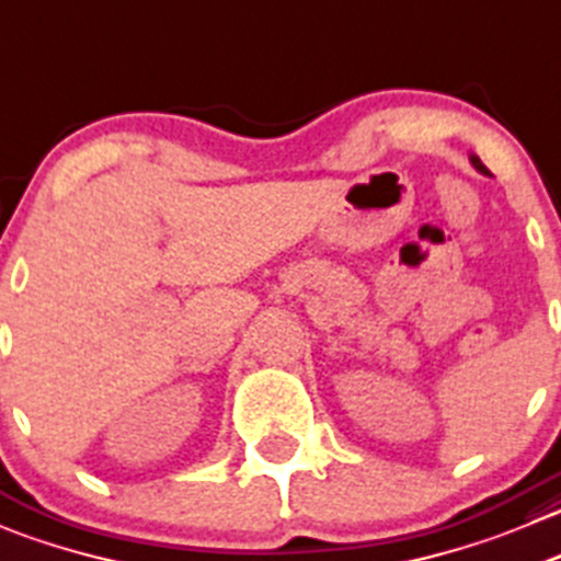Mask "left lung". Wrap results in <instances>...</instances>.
I'll return each instance as SVG.
<instances>
[{"label": "left lung", "instance_id": "left-lung-1", "mask_svg": "<svg viewBox=\"0 0 561 561\" xmlns=\"http://www.w3.org/2000/svg\"><path fill=\"white\" fill-rule=\"evenodd\" d=\"M469 161H471V167H474L477 172H482V175H491V172H488V167L482 164L480 161V156H474V153H469Z\"/></svg>", "mask_w": 561, "mask_h": 561}]
</instances>
